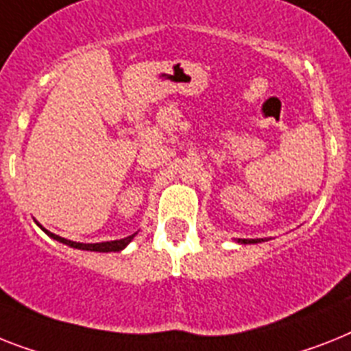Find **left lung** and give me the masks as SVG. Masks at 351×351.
<instances>
[{"instance_id":"obj_1","label":"left lung","mask_w":351,"mask_h":351,"mask_svg":"<svg viewBox=\"0 0 351 351\" xmlns=\"http://www.w3.org/2000/svg\"><path fill=\"white\" fill-rule=\"evenodd\" d=\"M239 242H242V244H254V242H260V239H239Z\"/></svg>"}]
</instances>
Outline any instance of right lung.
Instances as JSON below:
<instances>
[{
  "label": "right lung",
  "mask_w": 351,
  "mask_h": 351,
  "mask_svg": "<svg viewBox=\"0 0 351 351\" xmlns=\"http://www.w3.org/2000/svg\"><path fill=\"white\" fill-rule=\"evenodd\" d=\"M43 231H45L48 237H51L53 240H59V242H62V244L69 245V247H75V249H84V251H98V253H111V251H121V249L125 247L127 244H129L130 240L134 239V234H130V237H125V239L121 240H111V242H100V244H80V242H73V240H66L62 239V237H59V234H53L50 233V231H46L45 228H43Z\"/></svg>",
  "instance_id": "1"
}]
</instances>
